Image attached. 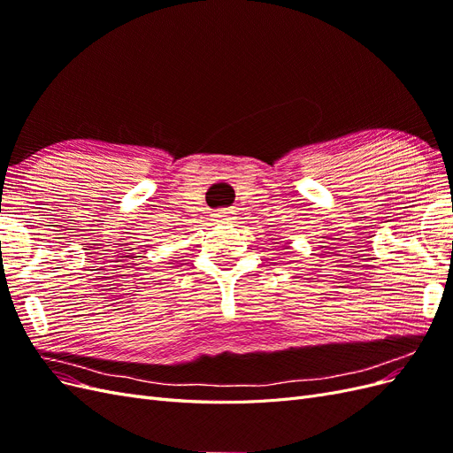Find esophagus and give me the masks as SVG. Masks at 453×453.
<instances>
[{"instance_id": "esophagus-1", "label": "esophagus", "mask_w": 453, "mask_h": 453, "mask_svg": "<svg viewBox=\"0 0 453 453\" xmlns=\"http://www.w3.org/2000/svg\"><path fill=\"white\" fill-rule=\"evenodd\" d=\"M211 217H213V221H217V223H225V221H228V219H230V211L219 210V211L211 213Z\"/></svg>"}]
</instances>
